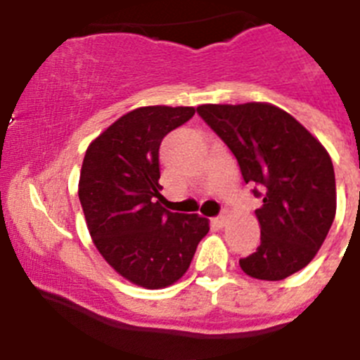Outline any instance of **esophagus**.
<instances>
[{
	"mask_svg": "<svg viewBox=\"0 0 360 360\" xmlns=\"http://www.w3.org/2000/svg\"><path fill=\"white\" fill-rule=\"evenodd\" d=\"M229 219H231V216H229L227 212H224V214H219L218 218H214V224L218 225V227H225Z\"/></svg>",
	"mask_w": 360,
	"mask_h": 360,
	"instance_id": "esophagus-1",
	"label": "esophagus"
}]
</instances>
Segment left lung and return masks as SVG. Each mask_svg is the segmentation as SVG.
Wrapping results in <instances>:
<instances>
[{
    "instance_id": "1",
    "label": "left lung",
    "mask_w": 360,
    "mask_h": 360,
    "mask_svg": "<svg viewBox=\"0 0 360 360\" xmlns=\"http://www.w3.org/2000/svg\"><path fill=\"white\" fill-rule=\"evenodd\" d=\"M198 113L229 146L247 184L259 186L262 243L240 259L245 274L279 281L316 257L335 218L328 151L290 113L269 103L202 104Z\"/></svg>"
}]
</instances>
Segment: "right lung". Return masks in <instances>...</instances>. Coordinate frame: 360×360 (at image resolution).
<instances>
[{
	"instance_id": "obj_1",
	"label": "right lung",
	"mask_w": 360,
	"mask_h": 360,
	"mask_svg": "<svg viewBox=\"0 0 360 360\" xmlns=\"http://www.w3.org/2000/svg\"><path fill=\"white\" fill-rule=\"evenodd\" d=\"M195 115L193 106H142L95 136L79 176L94 245L117 274L158 290L187 272L209 219L162 207L160 142Z\"/></svg>"
}]
</instances>
